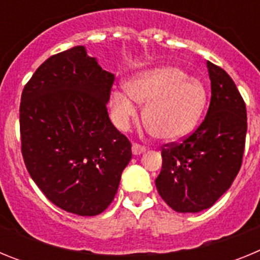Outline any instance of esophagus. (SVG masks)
<instances>
[{"label": "esophagus", "mask_w": 260, "mask_h": 260, "mask_svg": "<svg viewBox=\"0 0 260 260\" xmlns=\"http://www.w3.org/2000/svg\"><path fill=\"white\" fill-rule=\"evenodd\" d=\"M132 151H133V155H135V156L142 155V153L146 151V147L141 146V144H138V143H134L132 147Z\"/></svg>", "instance_id": "esophagus-1"}]
</instances>
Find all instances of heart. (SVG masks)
<instances>
[{"mask_svg": "<svg viewBox=\"0 0 260 260\" xmlns=\"http://www.w3.org/2000/svg\"><path fill=\"white\" fill-rule=\"evenodd\" d=\"M110 116L114 125L126 130L138 116V103L144 105L143 121L160 141L176 142L187 137L201 121L207 104V91L201 80L177 66L137 73L125 88L110 92Z\"/></svg>", "mask_w": 260, "mask_h": 260, "instance_id": "heart-1", "label": "heart"}]
</instances>
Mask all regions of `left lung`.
<instances>
[{
	"mask_svg": "<svg viewBox=\"0 0 260 260\" xmlns=\"http://www.w3.org/2000/svg\"><path fill=\"white\" fill-rule=\"evenodd\" d=\"M211 103L207 116L180 144L162 148L157 191L176 212L207 210L228 191L240 172L247 132L246 105L233 79L207 61Z\"/></svg>",
	"mask_w": 260,
	"mask_h": 260,
	"instance_id": "obj_1",
	"label": "left lung"
}]
</instances>
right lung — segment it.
I'll use <instances>...</instances> for the list:
<instances>
[{
    "label": "right lung",
    "mask_w": 260,
    "mask_h": 260,
    "mask_svg": "<svg viewBox=\"0 0 260 260\" xmlns=\"http://www.w3.org/2000/svg\"><path fill=\"white\" fill-rule=\"evenodd\" d=\"M113 79L78 45L49 57L23 88L27 171L53 204L75 215L107 210L132 160V144L108 116Z\"/></svg>",
    "instance_id": "1"
}]
</instances>
